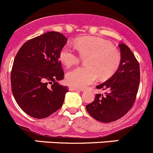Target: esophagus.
<instances>
[{
	"mask_svg": "<svg viewBox=\"0 0 153 153\" xmlns=\"http://www.w3.org/2000/svg\"><path fill=\"white\" fill-rule=\"evenodd\" d=\"M69 91H80V89L77 88L73 87V86H70V87H69Z\"/></svg>",
	"mask_w": 153,
	"mask_h": 153,
	"instance_id": "1",
	"label": "esophagus"
}]
</instances>
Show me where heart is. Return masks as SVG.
<instances>
[{
	"instance_id": "b5f03b06",
	"label": "heart",
	"mask_w": 153,
	"mask_h": 153,
	"mask_svg": "<svg viewBox=\"0 0 153 153\" xmlns=\"http://www.w3.org/2000/svg\"><path fill=\"white\" fill-rule=\"evenodd\" d=\"M82 57H87L85 65L68 72L65 76L68 85L77 88H85L97 79L111 77L118 68L120 53L105 39L97 37H82L74 43ZM59 60L65 67L78 64L79 56L71 46L66 45L59 52Z\"/></svg>"
}]
</instances>
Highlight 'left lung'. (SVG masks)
Wrapping results in <instances>:
<instances>
[{
	"instance_id": "obj_1",
	"label": "left lung",
	"mask_w": 153,
	"mask_h": 153,
	"mask_svg": "<svg viewBox=\"0 0 153 153\" xmlns=\"http://www.w3.org/2000/svg\"><path fill=\"white\" fill-rule=\"evenodd\" d=\"M118 46L121 59L117 71L96 87L108 92L98 94L94 101L86 105L88 114L102 123L115 121L131 109L140 84V67L134 54L127 45L120 43Z\"/></svg>"
}]
</instances>
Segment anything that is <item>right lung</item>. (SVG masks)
<instances>
[{
    "label": "right lung",
    "instance_id": "right-lung-1",
    "mask_svg": "<svg viewBox=\"0 0 153 153\" xmlns=\"http://www.w3.org/2000/svg\"><path fill=\"white\" fill-rule=\"evenodd\" d=\"M67 38L48 32L25 42L15 57L11 72L13 97L21 108L37 119L48 117L63 105L67 86L59 55Z\"/></svg>",
    "mask_w": 153,
    "mask_h": 153
}]
</instances>
